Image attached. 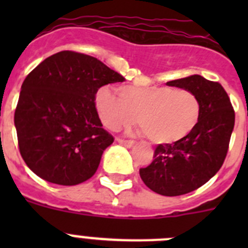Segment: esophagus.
Returning a JSON list of instances; mask_svg holds the SVG:
<instances>
[{
	"instance_id": "esophagus-1",
	"label": "esophagus",
	"mask_w": 248,
	"mask_h": 248,
	"mask_svg": "<svg viewBox=\"0 0 248 248\" xmlns=\"http://www.w3.org/2000/svg\"><path fill=\"white\" fill-rule=\"evenodd\" d=\"M117 141L119 144H122V145L126 146V148H133L135 144L133 140H124V139H122V138H117Z\"/></svg>"
}]
</instances>
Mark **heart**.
<instances>
[{"label": "heart", "mask_w": 248, "mask_h": 248, "mask_svg": "<svg viewBox=\"0 0 248 248\" xmlns=\"http://www.w3.org/2000/svg\"><path fill=\"white\" fill-rule=\"evenodd\" d=\"M118 95L108 87L95 93L94 104L108 129L118 130L135 122L157 145L179 143L191 134L200 119L199 98L187 89L168 85H120Z\"/></svg>", "instance_id": "1"}]
</instances>
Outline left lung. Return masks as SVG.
Here are the masks:
<instances>
[{
	"mask_svg": "<svg viewBox=\"0 0 248 248\" xmlns=\"http://www.w3.org/2000/svg\"><path fill=\"white\" fill-rule=\"evenodd\" d=\"M166 85L191 91L200 102V119L184 140L157 145L153 163L139 172L156 194L179 196L199 189L220 170L235 126V111L222 85L198 74Z\"/></svg>",
	"mask_w": 248,
	"mask_h": 248,
	"instance_id": "8db88e82",
	"label": "left lung"
}]
</instances>
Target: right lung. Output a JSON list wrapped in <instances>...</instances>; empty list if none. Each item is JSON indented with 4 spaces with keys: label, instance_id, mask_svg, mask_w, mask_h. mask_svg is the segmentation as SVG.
<instances>
[{
    "label": "right lung",
    "instance_id": "1",
    "mask_svg": "<svg viewBox=\"0 0 248 248\" xmlns=\"http://www.w3.org/2000/svg\"><path fill=\"white\" fill-rule=\"evenodd\" d=\"M125 78L94 57L63 50L26 77L15 111L19 153L43 180L72 186L91 179L114 141L98 117L100 87Z\"/></svg>",
    "mask_w": 248,
    "mask_h": 248
}]
</instances>
